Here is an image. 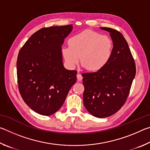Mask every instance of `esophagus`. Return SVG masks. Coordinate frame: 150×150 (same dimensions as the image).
<instances>
[{"label":"esophagus","instance_id":"34e87169","mask_svg":"<svg viewBox=\"0 0 150 150\" xmlns=\"http://www.w3.org/2000/svg\"><path fill=\"white\" fill-rule=\"evenodd\" d=\"M77 80H78V81H79L83 79V76L81 75V73H80L79 71H78V73H77Z\"/></svg>","mask_w":150,"mask_h":150}]
</instances>
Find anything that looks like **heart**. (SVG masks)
<instances>
[{"label": "heart", "instance_id": "heart-1", "mask_svg": "<svg viewBox=\"0 0 150 150\" xmlns=\"http://www.w3.org/2000/svg\"><path fill=\"white\" fill-rule=\"evenodd\" d=\"M68 44L69 46L62 47V54L70 67H75L80 59L86 69L98 71L105 67L112 55L113 43L110 38L91 30L73 35Z\"/></svg>", "mask_w": 150, "mask_h": 150}]
</instances>
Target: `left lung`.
Returning a JSON list of instances; mask_svg holds the SVG:
<instances>
[{
	"mask_svg": "<svg viewBox=\"0 0 150 150\" xmlns=\"http://www.w3.org/2000/svg\"><path fill=\"white\" fill-rule=\"evenodd\" d=\"M100 28L110 33L112 55L102 69L82 75L85 107L91 115L102 118L113 115L125 103L136 75V65L123 35L110 28Z\"/></svg>",
	"mask_w": 150,
	"mask_h": 150,
	"instance_id": "left-lung-1",
	"label": "left lung"
}]
</instances>
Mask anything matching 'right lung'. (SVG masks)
<instances>
[{
    "instance_id": "obj_1",
    "label": "right lung",
    "mask_w": 150,
    "mask_h": 150,
    "mask_svg": "<svg viewBox=\"0 0 150 150\" xmlns=\"http://www.w3.org/2000/svg\"><path fill=\"white\" fill-rule=\"evenodd\" d=\"M73 28H43L30 36L18 53L20 93L27 105L41 115L56 112L77 81V71L65 69L62 54L65 38Z\"/></svg>"
}]
</instances>
